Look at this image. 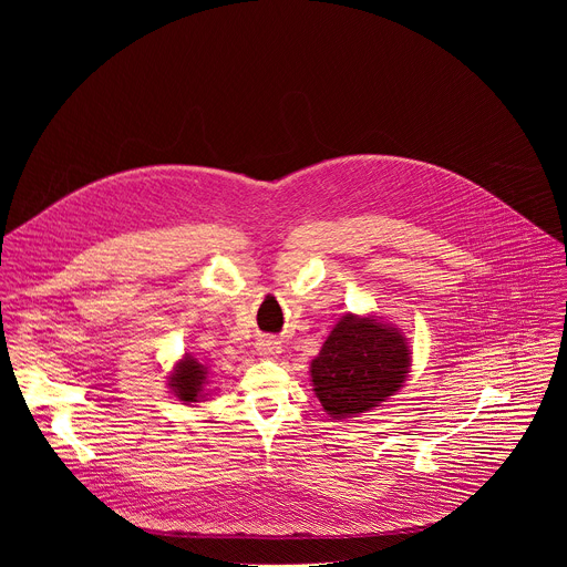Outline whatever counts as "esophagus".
<instances>
[{"label": "esophagus", "instance_id": "esophagus-1", "mask_svg": "<svg viewBox=\"0 0 567 567\" xmlns=\"http://www.w3.org/2000/svg\"><path fill=\"white\" fill-rule=\"evenodd\" d=\"M258 350H260V354H262V357H278V354L282 352L280 343H278L276 339H271V337L262 339V341L258 343Z\"/></svg>", "mask_w": 567, "mask_h": 567}]
</instances>
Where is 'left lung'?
<instances>
[{
    "label": "left lung",
    "instance_id": "obj_1",
    "mask_svg": "<svg viewBox=\"0 0 567 567\" xmlns=\"http://www.w3.org/2000/svg\"><path fill=\"white\" fill-rule=\"evenodd\" d=\"M411 350L396 328L343 316L311 361L313 392L330 417L372 411L406 381Z\"/></svg>",
    "mask_w": 567,
    "mask_h": 567
}]
</instances>
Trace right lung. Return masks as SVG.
Masks as SVG:
<instances>
[{
	"mask_svg": "<svg viewBox=\"0 0 567 567\" xmlns=\"http://www.w3.org/2000/svg\"><path fill=\"white\" fill-rule=\"evenodd\" d=\"M204 383H206V368L193 357H186L171 377L173 392L186 403L204 399Z\"/></svg>",
	"mask_w": 567,
	"mask_h": 567,
	"instance_id": "add662e5",
	"label": "right lung"
}]
</instances>
